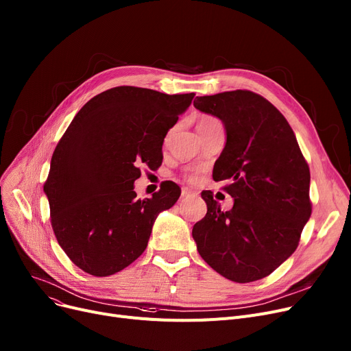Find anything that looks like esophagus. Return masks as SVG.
Wrapping results in <instances>:
<instances>
[{
    "label": "esophagus",
    "instance_id": "obj_1",
    "mask_svg": "<svg viewBox=\"0 0 351 351\" xmlns=\"http://www.w3.org/2000/svg\"><path fill=\"white\" fill-rule=\"evenodd\" d=\"M192 196H196V192L188 189V188H183L182 189V197H192Z\"/></svg>",
    "mask_w": 351,
    "mask_h": 351
}]
</instances>
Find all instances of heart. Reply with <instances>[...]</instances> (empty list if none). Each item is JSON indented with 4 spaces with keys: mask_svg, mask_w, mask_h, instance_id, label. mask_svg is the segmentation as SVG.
<instances>
[{
    "mask_svg": "<svg viewBox=\"0 0 351 351\" xmlns=\"http://www.w3.org/2000/svg\"><path fill=\"white\" fill-rule=\"evenodd\" d=\"M215 123H220L219 119H216L215 117L212 115H200L197 119H196V129L197 131H202V129H206ZM185 179L191 183H193L196 180V175L195 173H188L185 175Z\"/></svg>",
    "mask_w": 351,
    "mask_h": 351,
    "instance_id": "heart-1",
    "label": "heart"
}]
</instances>
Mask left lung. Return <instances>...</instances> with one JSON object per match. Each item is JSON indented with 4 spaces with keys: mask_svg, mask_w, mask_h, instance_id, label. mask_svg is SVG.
I'll return each mask as SVG.
<instances>
[{
    "mask_svg": "<svg viewBox=\"0 0 351 351\" xmlns=\"http://www.w3.org/2000/svg\"><path fill=\"white\" fill-rule=\"evenodd\" d=\"M195 108L220 118L226 146L213 168L234 204L222 212L204 191L206 216L193 226L197 252L236 283L261 280L298 249L311 215L310 171L291 126L266 98L247 89L196 97Z\"/></svg>",
    "mask_w": 351,
    "mask_h": 351,
    "instance_id": "left-lung-1",
    "label": "left lung"
}]
</instances>
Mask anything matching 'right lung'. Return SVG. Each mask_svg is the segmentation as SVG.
Returning <instances> with one entry per match:
<instances>
[{
    "label": "right lung",
    "instance_id": "add662e5",
    "mask_svg": "<svg viewBox=\"0 0 351 351\" xmlns=\"http://www.w3.org/2000/svg\"><path fill=\"white\" fill-rule=\"evenodd\" d=\"M195 94L117 86L89 99L52 154L44 183L51 226L71 259L88 274H115L143 253L159 212L180 196L166 180L151 199H136L139 165H162V143Z\"/></svg>",
    "mask_w": 351,
    "mask_h": 351
}]
</instances>
